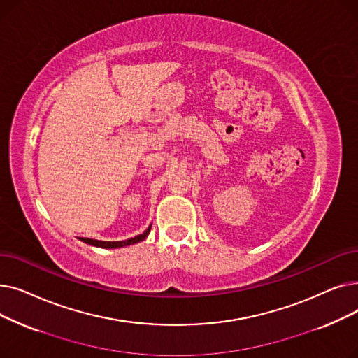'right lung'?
Masks as SVG:
<instances>
[{
	"instance_id": "right-lung-1",
	"label": "right lung",
	"mask_w": 358,
	"mask_h": 358,
	"mask_svg": "<svg viewBox=\"0 0 358 358\" xmlns=\"http://www.w3.org/2000/svg\"><path fill=\"white\" fill-rule=\"evenodd\" d=\"M149 231H150V227H149L142 235H138V236H135V238H130V239H126V241L106 242V241H97V239H90V238H81V241L85 242V243H90V245L100 247V248H122V247H126V245H131V243H136V242L143 241V239L148 236Z\"/></svg>"
}]
</instances>
